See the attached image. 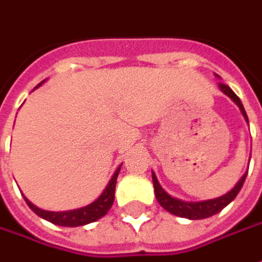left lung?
<instances>
[{
    "label": "left lung",
    "instance_id": "obj_1",
    "mask_svg": "<svg viewBox=\"0 0 262 262\" xmlns=\"http://www.w3.org/2000/svg\"><path fill=\"white\" fill-rule=\"evenodd\" d=\"M217 78H220L219 75H215ZM219 88L223 93H226L227 96L230 99L233 100L235 105L238 106L239 111L243 113V116L247 120L248 123V118H247V113L244 111V106L241 103L239 98L235 95V93L231 91V88H228L224 83H219ZM246 171L243 177L239 179L237 184L234 186L228 193L220 195V197H215V199H210V200H201V201H184L180 200V199H176V197H171V195L164 191V188L160 186V183L157 180L156 174L151 171V179H153V187H155V194H156V199L159 201V204L162 206L166 211L174 214L177 217H183V219H188V220H201V219H207V217H211L214 214L220 213L221 210L224 207H227L231 201L237 197V194L239 193V190L243 187V184L246 182L247 177Z\"/></svg>",
    "mask_w": 262,
    "mask_h": 262
}]
</instances>
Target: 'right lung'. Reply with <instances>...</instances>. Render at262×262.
<instances>
[{
  "label": "right lung",
  "mask_w": 262,
  "mask_h": 262,
  "mask_svg": "<svg viewBox=\"0 0 262 262\" xmlns=\"http://www.w3.org/2000/svg\"><path fill=\"white\" fill-rule=\"evenodd\" d=\"M45 82V80H43ZM43 82H41L38 86H41ZM36 86V88H38ZM122 164L119 166L116 171L113 173L112 179L109 180L107 186L105 190L102 191V194L92 201L91 204H88L85 207L75 208V210H68V211H47V210H42V208L36 207L35 204H32L31 201L24 195V199L27 201L28 207L36 214L39 215L43 220L49 221L52 224L62 227H79L93 223V221L99 220L105 215L111 207H112L113 200H115V188H116V180H118L119 171H120Z\"/></svg>",
  "instance_id": "add662e5"
}]
</instances>
